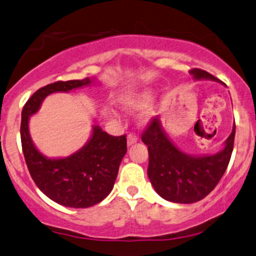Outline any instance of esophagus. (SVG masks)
Instances as JSON below:
<instances>
[{"label":"esophagus","instance_id":"obj_1","mask_svg":"<svg viewBox=\"0 0 256 256\" xmlns=\"http://www.w3.org/2000/svg\"><path fill=\"white\" fill-rule=\"evenodd\" d=\"M138 136H136V134H132V132H130V134H128V136H127V144H128V146H132V144H136V142H138Z\"/></svg>","mask_w":256,"mask_h":256}]
</instances>
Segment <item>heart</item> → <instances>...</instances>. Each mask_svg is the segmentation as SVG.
<instances>
[{
  "label": "heart",
  "mask_w": 256,
  "mask_h": 256,
  "mask_svg": "<svg viewBox=\"0 0 256 256\" xmlns=\"http://www.w3.org/2000/svg\"><path fill=\"white\" fill-rule=\"evenodd\" d=\"M152 98V92L149 89H142V90L132 92H126L118 98V104L124 110H136V109L144 108L146 106L149 104V102ZM155 114V106H149L146 109V112L142 114V120L147 121L149 118H152Z\"/></svg>",
  "instance_id": "obj_1"
}]
</instances>
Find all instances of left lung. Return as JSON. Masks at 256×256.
I'll list each match as a JSON object with an SVG mask.
<instances>
[{"instance_id":"left-lung-1","label":"left lung","mask_w":256,"mask_h":256,"mask_svg":"<svg viewBox=\"0 0 256 256\" xmlns=\"http://www.w3.org/2000/svg\"><path fill=\"white\" fill-rule=\"evenodd\" d=\"M189 74L195 80L221 82L202 69L194 68ZM235 124L222 150L213 155L193 156L172 144L155 116L142 134V142L148 146L147 172L152 187L161 198L175 204H194L202 200L216 187L224 174L233 152Z\"/></svg>"}]
</instances>
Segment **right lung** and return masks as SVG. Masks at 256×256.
Masks as SVG:
<instances>
[{
  "mask_svg": "<svg viewBox=\"0 0 256 256\" xmlns=\"http://www.w3.org/2000/svg\"><path fill=\"white\" fill-rule=\"evenodd\" d=\"M94 82V78L58 81L40 88L22 110L21 142L32 180L43 194L56 204L72 208H88L106 198L114 187L118 167L127 152L126 135L112 136L92 126L87 144L67 158H52L40 152L29 132V118L43 100L52 92H68Z\"/></svg>",
  "mask_w": 256,
  "mask_h": 256,
  "instance_id": "right-lung-1",
  "label": "right lung"
}]
</instances>
